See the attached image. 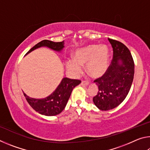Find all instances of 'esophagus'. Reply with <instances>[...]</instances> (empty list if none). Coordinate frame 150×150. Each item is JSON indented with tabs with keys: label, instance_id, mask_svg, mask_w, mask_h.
<instances>
[{
	"label": "esophagus",
	"instance_id": "34e87169",
	"mask_svg": "<svg viewBox=\"0 0 150 150\" xmlns=\"http://www.w3.org/2000/svg\"><path fill=\"white\" fill-rule=\"evenodd\" d=\"M81 85H85V86H87L88 84H89V82L87 81H81Z\"/></svg>",
	"mask_w": 150,
	"mask_h": 150
}]
</instances>
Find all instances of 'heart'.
<instances>
[{"label":"heart","mask_w":150,"mask_h":150,"mask_svg":"<svg viewBox=\"0 0 150 150\" xmlns=\"http://www.w3.org/2000/svg\"><path fill=\"white\" fill-rule=\"evenodd\" d=\"M109 63V51L105 45H89L76 51L75 59H68L66 66L72 74L77 77L86 65L87 71L92 77H100L106 72Z\"/></svg>","instance_id":"1"}]
</instances>
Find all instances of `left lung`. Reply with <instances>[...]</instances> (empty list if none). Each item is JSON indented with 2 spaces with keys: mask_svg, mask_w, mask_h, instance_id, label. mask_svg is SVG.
I'll return each mask as SVG.
<instances>
[{
  "mask_svg": "<svg viewBox=\"0 0 150 150\" xmlns=\"http://www.w3.org/2000/svg\"><path fill=\"white\" fill-rule=\"evenodd\" d=\"M113 49V59L106 72L94 82L98 93L93 103L101 110H109L123 102L130 91L134 75V63L128 48L116 40L108 38Z\"/></svg>",
  "mask_w": 150,
  "mask_h": 150,
  "instance_id": "obj_1",
  "label": "left lung"
}]
</instances>
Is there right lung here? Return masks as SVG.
<instances>
[{"label": "right lung", "mask_w": 150, "mask_h": 150, "mask_svg": "<svg viewBox=\"0 0 150 150\" xmlns=\"http://www.w3.org/2000/svg\"><path fill=\"white\" fill-rule=\"evenodd\" d=\"M42 47H47L56 52H62L64 47V41L54 42L50 40H42L35 45L26 54ZM81 83L80 80L71 79L64 77L61 81L56 89L50 95L44 98H34L24 93L27 102L32 108L38 112L45 116H55L59 115L65 108L73 88Z\"/></svg>", "instance_id": "obj_1"}]
</instances>
